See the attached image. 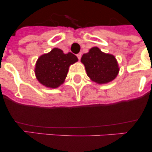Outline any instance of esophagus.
I'll return each mask as SVG.
<instances>
[{"mask_svg": "<svg viewBox=\"0 0 152 152\" xmlns=\"http://www.w3.org/2000/svg\"><path fill=\"white\" fill-rule=\"evenodd\" d=\"M76 56H77L78 59H79V60H80V59H81V57H82V53H78V54H77V55H76Z\"/></svg>", "mask_w": 152, "mask_h": 152, "instance_id": "esophagus-1", "label": "esophagus"}]
</instances>
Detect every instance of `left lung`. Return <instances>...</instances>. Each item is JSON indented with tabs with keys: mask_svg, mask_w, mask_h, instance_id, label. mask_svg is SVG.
<instances>
[{
	"mask_svg": "<svg viewBox=\"0 0 152 152\" xmlns=\"http://www.w3.org/2000/svg\"><path fill=\"white\" fill-rule=\"evenodd\" d=\"M81 62L85 65L87 76L99 85L114 80L120 70L114 55L106 53L98 47L91 48L87 53H84Z\"/></svg>",
	"mask_w": 152,
	"mask_h": 152,
	"instance_id": "8db88e82",
	"label": "left lung"
}]
</instances>
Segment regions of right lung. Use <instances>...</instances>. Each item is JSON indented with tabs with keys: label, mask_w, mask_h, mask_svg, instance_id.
Masks as SVG:
<instances>
[{
	"label": "right lung",
	"mask_w": 152,
	"mask_h": 152,
	"mask_svg": "<svg viewBox=\"0 0 152 152\" xmlns=\"http://www.w3.org/2000/svg\"><path fill=\"white\" fill-rule=\"evenodd\" d=\"M78 62L76 55L64 53L54 48L50 52L41 55L36 62L35 76L38 82L48 88H57L65 82L69 67Z\"/></svg>",
	"instance_id": "obj_1"
}]
</instances>
